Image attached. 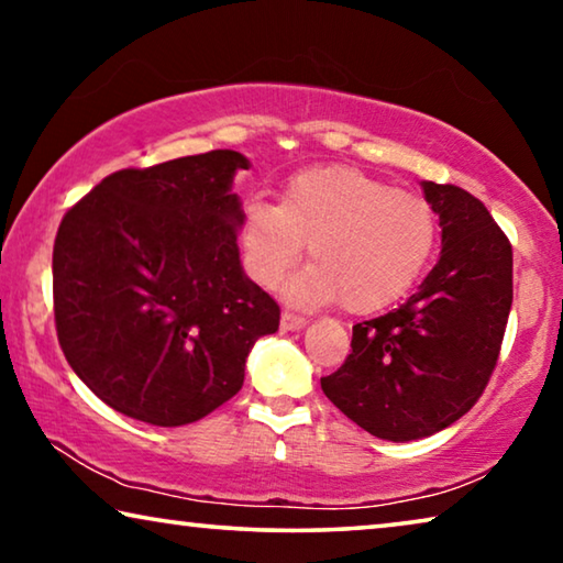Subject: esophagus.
Returning a JSON list of instances; mask_svg holds the SVG:
<instances>
[{"instance_id": "34e87169", "label": "esophagus", "mask_w": 563, "mask_h": 563, "mask_svg": "<svg viewBox=\"0 0 563 563\" xmlns=\"http://www.w3.org/2000/svg\"><path fill=\"white\" fill-rule=\"evenodd\" d=\"M308 325V318H302V316H296V313H283V318H280V328L283 330H302Z\"/></svg>"}]
</instances>
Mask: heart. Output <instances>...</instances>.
I'll use <instances>...</instances> for the list:
<instances>
[{
	"label": "heart",
	"mask_w": 563,
	"mask_h": 563,
	"mask_svg": "<svg viewBox=\"0 0 563 563\" xmlns=\"http://www.w3.org/2000/svg\"><path fill=\"white\" fill-rule=\"evenodd\" d=\"M306 243L313 265L290 280V300L341 298L353 313H371L418 280L433 253L435 216L421 195L361 169L316 167L290 177L278 205L253 200L243 216L247 267L263 285H278Z\"/></svg>",
	"instance_id": "b5f03b06"
}]
</instances>
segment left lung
I'll return each mask as SVG.
<instances>
[{"label": "left lung", "mask_w": 563, "mask_h": 563, "mask_svg": "<svg viewBox=\"0 0 563 563\" xmlns=\"http://www.w3.org/2000/svg\"><path fill=\"white\" fill-rule=\"evenodd\" d=\"M439 216L441 257L404 306L353 325V353L320 378L335 408L383 441L433 435L468 413L501 351L514 257L484 202L421 183Z\"/></svg>", "instance_id": "left-lung-1"}]
</instances>
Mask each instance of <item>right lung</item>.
Segmentation results:
<instances>
[{"instance_id":"obj_1","label":"right lung","mask_w":563,"mask_h":563,"mask_svg":"<svg viewBox=\"0 0 563 563\" xmlns=\"http://www.w3.org/2000/svg\"><path fill=\"white\" fill-rule=\"evenodd\" d=\"M235 150L120 169L62 218L52 285L62 351L118 413L185 426L233 398L280 308L247 278Z\"/></svg>"}]
</instances>
